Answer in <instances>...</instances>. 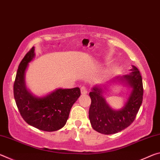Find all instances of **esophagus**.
<instances>
[{
  "mask_svg": "<svg viewBox=\"0 0 160 160\" xmlns=\"http://www.w3.org/2000/svg\"><path fill=\"white\" fill-rule=\"evenodd\" d=\"M80 92H81V94H85L88 93V90H87L85 86H82V87H81V88H80Z\"/></svg>",
  "mask_w": 160,
  "mask_h": 160,
  "instance_id": "obj_1",
  "label": "esophagus"
}]
</instances>
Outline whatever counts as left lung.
Masks as SVG:
<instances>
[{
	"mask_svg": "<svg viewBox=\"0 0 160 160\" xmlns=\"http://www.w3.org/2000/svg\"><path fill=\"white\" fill-rule=\"evenodd\" d=\"M111 82H125L132 91L123 107L120 110L111 108L103 97L104 86H94L90 92L91 105L89 109L92 127L96 131L105 135L116 133L126 128L133 122L142 102L143 86L140 72L132 66L131 72L118 76Z\"/></svg>",
	"mask_w": 160,
	"mask_h": 160,
	"instance_id": "1",
	"label": "left lung"
}]
</instances>
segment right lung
<instances>
[{"instance_id":"right-lung-1","label":"right lung","mask_w":160,"mask_h":160,"mask_svg":"<svg viewBox=\"0 0 160 160\" xmlns=\"http://www.w3.org/2000/svg\"><path fill=\"white\" fill-rule=\"evenodd\" d=\"M34 56L33 47L19 65L13 86L15 103L29 125L44 131H58L66 123L72 106L80 96V90L60 88L43 97L32 95L25 86V74Z\"/></svg>"}]
</instances>
